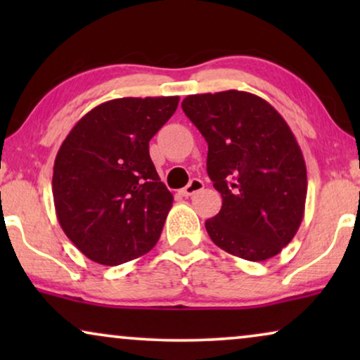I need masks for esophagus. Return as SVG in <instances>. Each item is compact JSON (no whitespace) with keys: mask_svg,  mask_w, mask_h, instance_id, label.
Listing matches in <instances>:
<instances>
[{"mask_svg":"<svg viewBox=\"0 0 360 360\" xmlns=\"http://www.w3.org/2000/svg\"><path fill=\"white\" fill-rule=\"evenodd\" d=\"M203 188H205L203 180H200V179H191L190 184L186 185L185 188L180 190V193L184 195V196H191V195H195L196 191H200V190H203Z\"/></svg>","mask_w":360,"mask_h":360,"instance_id":"1","label":"esophagus"}]
</instances>
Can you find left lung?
I'll return each mask as SVG.
<instances>
[{
	"label": "left lung",
	"mask_w": 360,
	"mask_h": 360,
	"mask_svg": "<svg viewBox=\"0 0 360 360\" xmlns=\"http://www.w3.org/2000/svg\"><path fill=\"white\" fill-rule=\"evenodd\" d=\"M181 110L208 142V172L223 196L206 219L213 243L260 262L287 245L302 224L307 165L292 129L272 105L248 91L190 95Z\"/></svg>",
	"instance_id": "1"
}]
</instances>
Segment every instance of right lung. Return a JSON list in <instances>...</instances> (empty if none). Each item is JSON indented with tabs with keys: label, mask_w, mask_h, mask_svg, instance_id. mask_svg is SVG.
<instances>
[{
	"label": "right lung",
	"mask_w": 360,
	"mask_h": 360,
	"mask_svg": "<svg viewBox=\"0 0 360 360\" xmlns=\"http://www.w3.org/2000/svg\"><path fill=\"white\" fill-rule=\"evenodd\" d=\"M179 96L117 98L88 111L62 142L52 193L67 238L93 262L120 265L149 252L174 196L149 155Z\"/></svg>",
	"instance_id": "obj_1"
}]
</instances>
